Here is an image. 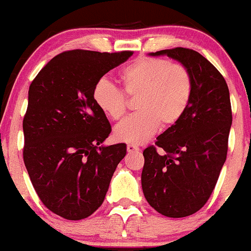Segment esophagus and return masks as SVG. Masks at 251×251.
<instances>
[{
  "label": "esophagus",
  "mask_w": 251,
  "mask_h": 251,
  "mask_svg": "<svg viewBox=\"0 0 251 251\" xmlns=\"http://www.w3.org/2000/svg\"><path fill=\"white\" fill-rule=\"evenodd\" d=\"M139 150H140V149H139L136 145H133V144L126 145V151H128V152H134V151H139Z\"/></svg>",
  "instance_id": "esophagus-1"
}]
</instances>
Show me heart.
<instances>
[{
	"label": "heart",
	"instance_id": "b5f03b06",
	"mask_svg": "<svg viewBox=\"0 0 251 251\" xmlns=\"http://www.w3.org/2000/svg\"><path fill=\"white\" fill-rule=\"evenodd\" d=\"M123 91L136 98V115L115 128V138L129 144H143L158 129L175 126L187 111L193 93L190 72L180 63L156 57H140L122 69ZM106 79L95 84L93 99L99 110L113 121L125 116L126 97Z\"/></svg>",
	"mask_w": 251,
	"mask_h": 251
}]
</instances>
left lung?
Wrapping results in <instances>:
<instances>
[{"instance_id":"8db88e82","label":"left lung","mask_w":251,"mask_h":251,"mask_svg":"<svg viewBox=\"0 0 251 251\" xmlns=\"http://www.w3.org/2000/svg\"><path fill=\"white\" fill-rule=\"evenodd\" d=\"M163 54L187 67L193 93L183 117L144 150L141 187L151 207L179 218L201 209L215 189L227 157L232 108L225 78L202 54L176 47L150 56Z\"/></svg>"}]
</instances>
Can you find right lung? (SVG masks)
Segmentation results:
<instances>
[{
    "instance_id": "1",
    "label": "right lung",
    "mask_w": 251,
    "mask_h": 251,
    "mask_svg": "<svg viewBox=\"0 0 251 251\" xmlns=\"http://www.w3.org/2000/svg\"><path fill=\"white\" fill-rule=\"evenodd\" d=\"M131 51L62 52L29 86L23 158L42 204L66 220H83L102 205L126 144L103 146L107 117L93 99L95 84Z\"/></svg>"
}]
</instances>
